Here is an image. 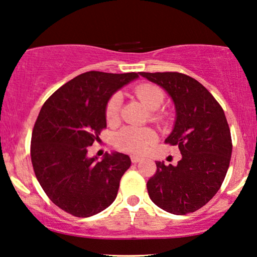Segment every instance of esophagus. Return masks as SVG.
<instances>
[{"label": "esophagus", "instance_id": "34e87169", "mask_svg": "<svg viewBox=\"0 0 257 257\" xmlns=\"http://www.w3.org/2000/svg\"><path fill=\"white\" fill-rule=\"evenodd\" d=\"M140 160H142V159H140L139 157H135V156H132V157H131V161H132L133 164H137V163H139Z\"/></svg>", "mask_w": 257, "mask_h": 257}]
</instances>
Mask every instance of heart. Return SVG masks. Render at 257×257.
<instances>
[{"label": "heart", "mask_w": 257, "mask_h": 257, "mask_svg": "<svg viewBox=\"0 0 257 257\" xmlns=\"http://www.w3.org/2000/svg\"><path fill=\"white\" fill-rule=\"evenodd\" d=\"M135 96L151 111H156L165 101L164 91L154 84H140L133 91ZM121 107V96L114 93L108 99L105 107V117L108 124H115L118 121L119 112ZM152 120L156 122L164 121V114L160 112H153ZM157 140L154 131L149 127H136V126H126L114 136V146L122 152L132 154H142L153 145Z\"/></svg>", "instance_id": "obj_1"}]
</instances>
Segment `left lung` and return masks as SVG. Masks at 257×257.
Returning <instances> with one entry per match:
<instances>
[{"label": "left lung", "instance_id": "left-lung-1", "mask_svg": "<svg viewBox=\"0 0 257 257\" xmlns=\"http://www.w3.org/2000/svg\"><path fill=\"white\" fill-rule=\"evenodd\" d=\"M139 75L163 87L173 100L177 118L165 143L181 152L175 166L157 161L147 192L168 213H193L216 194L229 167L233 145L226 115L212 93L192 77L180 72Z\"/></svg>", "mask_w": 257, "mask_h": 257}]
</instances>
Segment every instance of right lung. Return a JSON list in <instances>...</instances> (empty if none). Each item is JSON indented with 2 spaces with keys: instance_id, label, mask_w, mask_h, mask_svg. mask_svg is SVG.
Masks as SVG:
<instances>
[{
  "instance_id": "obj_1",
  "label": "right lung",
  "mask_w": 257,
  "mask_h": 257,
  "mask_svg": "<svg viewBox=\"0 0 257 257\" xmlns=\"http://www.w3.org/2000/svg\"><path fill=\"white\" fill-rule=\"evenodd\" d=\"M138 73L89 71L75 77L49 97L31 136V163L49 199L78 217L100 213L114 201L131 159L105 153L100 161L87 157L106 127L105 107L115 91Z\"/></svg>"
}]
</instances>
